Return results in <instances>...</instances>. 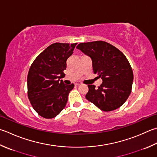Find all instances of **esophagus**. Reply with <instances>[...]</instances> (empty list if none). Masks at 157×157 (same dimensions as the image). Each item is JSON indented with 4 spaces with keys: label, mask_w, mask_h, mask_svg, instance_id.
Returning <instances> with one entry per match:
<instances>
[{
    "label": "esophagus",
    "mask_w": 157,
    "mask_h": 157,
    "mask_svg": "<svg viewBox=\"0 0 157 157\" xmlns=\"http://www.w3.org/2000/svg\"><path fill=\"white\" fill-rule=\"evenodd\" d=\"M80 84H82V83L80 82H76L75 83V86H79V85H80Z\"/></svg>",
    "instance_id": "esophagus-1"
}]
</instances>
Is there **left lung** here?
Returning <instances> with one entry per match:
<instances>
[{
	"label": "left lung",
	"mask_w": 157,
	"mask_h": 157,
	"mask_svg": "<svg viewBox=\"0 0 157 157\" xmlns=\"http://www.w3.org/2000/svg\"><path fill=\"white\" fill-rule=\"evenodd\" d=\"M76 48L91 58L94 73L103 80L99 88L88 86L86 99L104 112L119 108L129 97L133 81L127 58L118 49L103 41L82 43Z\"/></svg>",
	"instance_id": "1"
}]
</instances>
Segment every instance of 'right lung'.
Wrapping results in <instances>:
<instances>
[{"label": "right lung", "mask_w": 157, "mask_h": 157, "mask_svg": "<svg viewBox=\"0 0 157 157\" xmlns=\"http://www.w3.org/2000/svg\"><path fill=\"white\" fill-rule=\"evenodd\" d=\"M77 44L55 43L42 52L30 66L27 77L28 96L33 109L42 117L53 118L65 107L74 84L62 79L67 60Z\"/></svg>", "instance_id": "add662e5"}]
</instances>
